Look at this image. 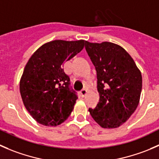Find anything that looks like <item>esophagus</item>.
I'll use <instances>...</instances> for the list:
<instances>
[{
    "instance_id": "esophagus-1",
    "label": "esophagus",
    "mask_w": 159,
    "mask_h": 159,
    "mask_svg": "<svg viewBox=\"0 0 159 159\" xmlns=\"http://www.w3.org/2000/svg\"><path fill=\"white\" fill-rule=\"evenodd\" d=\"M86 93H87V91H86V89H82V90L80 91V97H84L86 95Z\"/></svg>"
}]
</instances>
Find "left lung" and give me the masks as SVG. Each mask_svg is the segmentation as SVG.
Wrapping results in <instances>:
<instances>
[{"mask_svg": "<svg viewBox=\"0 0 159 159\" xmlns=\"http://www.w3.org/2000/svg\"><path fill=\"white\" fill-rule=\"evenodd\" d=\"M95 66L100 101L90 115L104 128H118L129 119L139 103L142 88L140 70L129 54L111 42H85Z\"/></svg>", "mask_w": 159, "mask_h": 159, "instance_id": "obj_1", "label": "left lung"}]
</instances>
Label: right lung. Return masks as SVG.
I'll return each instance as SVG.
<instances>
[{
  "label": "right lung",
  "mask_w": 159,
  "mask_h": 159,
  "mask_svg": "<svg viewBox=\"0 0 159 159\" xmlns=\"http://www.w3.org/2000/svg\"><path fill=\"white\" fill-rule=\"evenodd\" d=\"M86 41L55 40L41 46L26 64L20 82L23 103L41 125L56 126L73 110L77 93L64 72V62L77 55Z\"/></svg>",
  "instance_id": "add662e5"
}]
</instances>
